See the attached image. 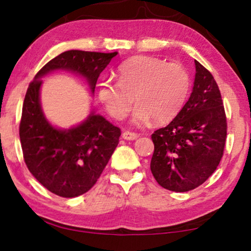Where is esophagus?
<instances>
[{
  "instance_id": "esophagus-1",
  "label": "esophagus",
  "mask_w": 251,
  "mask_h": 251,
  "mask_svg": "<svg viewBox=\"0 0 251 251\" xmlns=\"http://www.w3.org/2000/svg\"><path fill=\"white\" fill-rule=\"evenodd\" d=\"M138 135L135 132H130V131H125L122 133V138L126 139V140H135Z\"/></svg>"
}]
</instances>
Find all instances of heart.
Here are the masks:
<instances>
[{
    "mask_svg": "<svg viewBox=\"0 0 251 251\" xmlns=\"http://www.w3.org/2000/svg\"><path fill=\"white\" fill-rule=\"evenodd\" d=\"M191 76L179 64H168L160 58L138 56L119 68V81L101 80L98 84L99 101L113 118L121 120L137 101L132 123L142 126L154 119L156 123L173 120L186 101Z\"/></svg>",
    "mask_w": 251,
    "mask_h": 251,
    "instance_id": "1",
    "label": "heart"
}]
</instances>
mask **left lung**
<instances>
[{"label":"left lung","mask_w":251,"mask_h":251,"mask_svg":"<svg viewBox=\"0 0 251 251\" xmlns=\"http://www.w3.org/2000/svg\"><path fill=\"white\" fill-rule=\"evenodd\" d=\"M192 94L164 128L154 131L151 171L161 186L188 192L217 169L226 140V116L221 91L210 72L194 60Z\"/></svg>","instance_id":"1"}]
</instances>
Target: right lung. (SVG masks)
<instances>
[{"label":"right lung","mask_w":251,"mask_h":251,"mask_svg":"<svg viewBox=\"0 0 251 251\" xmlns=\"http://www.w3.org/2000/svg\"><path fill=\"white\" fill-rule=\"evenodd\" d=\"M116 54L65 51L44 65L27 89L19 126L24 160L30 174L53 194L75 198L90 190L118 146L121 130L94 108L76 126H53L41 104L42 77L68 72L83 78L94 95L99 75Z\"/></svg>","instance_id":"right-lung-1"}]
</instances>
